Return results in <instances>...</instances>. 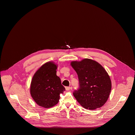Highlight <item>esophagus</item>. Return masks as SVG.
<instances>
[{
    "instance_id": "obj_1",
    "label": "esophagus",
    "mask_w": 135,
    "mask_h": 135,
    "mask_svg": "<svg viewBox=\"0 0 135 135\" xmlns=\"http://www.w3.org/2000/svg\"><path fill=\"white\" fill-rule=\"evenodd\" d=\"M65 88L67 91H69L71 89V88L70 86H66V87H65Z\"/></svg>"
}]
</instances>
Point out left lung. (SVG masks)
<instances>
[{
    "instance_id": "1",
    "label": "left lung",
    "mask_w": 135,
    "mask_h": 135,
    "mask_svg": "<svg viewBox=\"0 0 135 135\" xmlns=\"http://www.w3.org/2000/svg\"><path fill=\"white\" fill-rule=\"evenodd\" d=\"M71 65L78 75L79 88L73 95L84 108L91 110L103 106L111 91L109 76L104 67L91 59L72 61Z\"/></svg>"
}]
</instances>
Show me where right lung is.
Segmentation results:
<instances>
[{
  "label": "right lung",
  "instance_id": "add662e5",
  "mask_svg": "<svg viewBox=\"0 0 135 135\" xmlns=\"http://www.w3.org/2000/svg\"><path fill=\"white\" fill-rule=\"evenodd\" d=\"M56 66L48 62L34 74L30 85V94L39 106L47 108L58 103L60 94L65 90L59 77L56 76Z\"/></svg>",
  "mask_w": 135,
  "mask_h": 135
}]
</instances>
